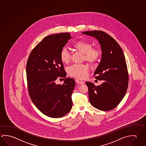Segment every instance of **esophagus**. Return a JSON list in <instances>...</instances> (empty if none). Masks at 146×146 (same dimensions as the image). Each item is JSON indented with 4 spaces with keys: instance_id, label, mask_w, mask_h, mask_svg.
I'll return each instance as SVG.
<instances>
[{
    "instance_id": "34e87169",
    "label": "esophagus",
    "mask_w": 146,
    "mask_h": 146,
    "mask_svg": "<svg viewBox=\"0 0 146 146\" xmlns=\"http://www.w3.org/2000/svg\"><path fill=\"white\" fill-rule=\"evenodd\" d=\"M75 82H76L77 84H84V81H82L79 79H75Z\"/></svg>"
}]
</instances>
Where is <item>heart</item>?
<instances>
[{
    "mask_svg": "<svg viewBox=\"0 0 146 146\" xmlns=\"http://www.w3.org/2000/svg\"><path fill=\"white\" fill-rule=\"evenodd\" d=\"M73 47L84 54L83 59L91 64H94L100 58L101 52L98 49L93 48L89 41L80 40L73 44ZM60 59L63 63L68 64L70 60V54L66 48L62 49L60 52ZM68 72L70 76L79 79H84L88 75L89 67L86 64H73L68 68Z\"/></svg>",
    "mask_w": 146,
    "mask_h": 146,
    "instance_id": "b5f03b06",
    "label": "heart"
}]
</instances>
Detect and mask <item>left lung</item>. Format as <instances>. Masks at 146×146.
Masks as SVG:
<instances>
[{
  "mask_svg": "<svg viewBox=\"0 0 146 146\" xmlns=\"http://www.w3.org/2000/svg\"><path fill=\"white\" fill-rule=\"evenodd\" d=\"M82 33L97 39L102 53L94 76L104 82L97 86L90 82H86L90 102L98 110H112L122 100L128 89L129 75L123 50L114 39L103 31H86Z\"/></svg>",
  "mask_w": 146,
  "mask_h": 146,
  "instance_id": "left-lung-1",
  "label": "left lung"
}]
</instances>
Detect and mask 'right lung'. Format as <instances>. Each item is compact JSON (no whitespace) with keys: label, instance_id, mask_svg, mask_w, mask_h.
<instances>
[{"label":"right lung","instance_id":"obj_1","mask_svg":"<svg viewBox=\"0 0 146 146\" xmlns=\"http://www.w3.org/2000/svg\"><path fill=\"white\" fill-rule=\"evenodd\" d=\"M71 38L69 33L46 36L32 50L27 63L30 97L37 108L50 117H61L72 109L75 80L68 77L63 84H56L57 78L66 76L60 52Z\"/></svg>","mask_w":146,"mask_h":146}]
</instances>
